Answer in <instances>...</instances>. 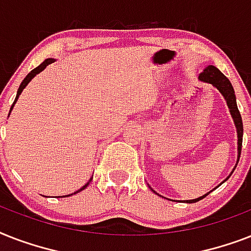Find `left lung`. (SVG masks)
I'll list each match as a JSON object with an SVG mask.
<instances>
[{
    "label": "left lung",
    "instance_id": "1",
    "mask_svg": "<svg viewBox=\"0 0 251 251\" xmlns=\"http://www.w3.org/2000/svg\"><path fill=\"white\" fill-rule=\"evenodd\" d=\"M199 79L206 82V83L212 84L214 87H216L222 95L224 96V99L226 100V104L229 106L230 114L234 120V124H236V127H237V137H238V159H240V155H241V147H242V134H244V125H242V118L241 114H240V110L237 108V102H236V95H234V90L232 84H230L229 79L226 78L224 74H223L219 69H216L215 66H208L203 70V73H201L199 75ZM210 194L207 193L206 195L203 197H199L197 199H191V201H186L187 203H194L198 202L201 199H203L204 197Z\"/></svg>",
    "mask_w": 251,
    "mask_h": 251
}]
</instances>
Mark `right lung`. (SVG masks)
I'll return each instance as SVG.
<instances>
[{
	"mask_svg": "<svg viewBox=\"0 0 251 251\" xmlns=\"http://www.w3.org/2000/svg\"><path fill=\"white\" fill-rule=\"evenodd\" d=\"M52 62H53V60H52V58H48V60H45L44 62H43V64H41V65H39V66H37L36 69H33L32 72H31V73H28V75L25 76V79H23V82H22V83H21V86H19V88H18V92H17V98H15V100H14L13 105H11V108H10V110L13 109L14 104H15V101H17V100H18V98H19V95H21V92H22V91H23V88H25V87L27 86V84H28V82H29V80L32 79L33 76L36 75V74H39V73H40V72H43V70H44V69L47 68V66H48L49 64H52ZM88 183H90V181H88V182H87L86 185H84V186L82 187V189H79V190H78V191H75V193H74V194H76V193H79V191H82V190H83V189H86V187L88 186ZM70 195H73V194H69L68 197H70ZM62 198H64V197H62Z\"/></svg>",
	"mask_w": 251,
	"mask_h": 251,
	"instance_id": "obj_1",
	"label": "right lung"
}]
</instances>
